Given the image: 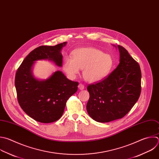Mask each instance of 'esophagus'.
<instances>
[{
	"instance_id": "34e87169",
	"label": "esophagus",
	"mask_w": 159,
	"mask_h": 159,
	"mask_svg": "<svg viewBox=\"0 0 159 159\" xmlns=\"http://www.w3.org/2000/svg\"><path fill=\"white\" fill-rule=\"evenodd\" d=\"M78 87H79V89L80 90H83V89H84V88H85V86H84V85L82 84H80L79 85Z\"/></svg>"
}]
</instances>
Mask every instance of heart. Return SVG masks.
Here are the masks:
<instances>
[{
  "label": "heart",
  "mask_w": 159,
  "mask_h": 159,
  "mask_svg": "<svg viewBox=\"0 0 159 159\" xmlns=\"http://www.w3.org/2000/svg\"><path fill=\"white\" fill-rule=\"evenodd\" d=\"M114 66L109 54L93 47H84L73 52L72 59L65 58L63 69L70 77H75L83 69V77L89 82H96L106 77Z\"/></svg>",
  "instance_id": "b5f03b06"
}]
</instances>
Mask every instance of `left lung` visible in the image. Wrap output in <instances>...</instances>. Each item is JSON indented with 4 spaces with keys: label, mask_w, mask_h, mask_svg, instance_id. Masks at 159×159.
I'll return each instance as SVG.
<instances>
[{
    "label": "left lung",
    "mask_w": 159,
    "mask_h": 159,
    "mask_svg": "<svg viewBox=\"0 0 159 159\" xmlns=\"http://www.w3.org/2000/svg\"><path fill=\"white\" fill-rule=\"evenodd\" d=\"M120 63L107 77L87 89L89 100L87 111L98 122L124 117L134 107L141 92L140 66L122 46L118 45Z\"/></svg>",
    "instance_id": "obj_1"
}]
</instances>
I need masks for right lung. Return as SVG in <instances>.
I'll return each instance as SVG.
<instances>
[{
  "instance_id": "obj_1",
  "label": "right lung",
  "mask_w": 159,
  "mask_h": 159,
  "mask_svg": "<svg viewBox=\"0 0 159 159\" xmlns=\"http://www.w3.org/2000/svg\"><path fill=\"white\" fill-rule=\"evenodd\" d=\"M67 42L54 46L41 45L24 59L18 68L15 86L18 102L31 118L41 123L57 121L62 116L67 100L77 91L79 82L69 80L61 71H56L48 79H35L31 68L35 61L48 59L62 66L61 50Z\"/></svg>"
}]
</instances>
